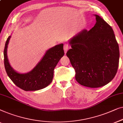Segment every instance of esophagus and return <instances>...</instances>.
Listing matches in <instances>:
<instances>
[{
    "label": "esophagus",
    "instance_id": "34e87169",
    "mask_svg": "<svg viewBox=\"0 0 123 123\" xmlns=\"http://www.w3.org/2000/svg\"><path fill=\"white\" fill-rule=\"evenodd\" d=\"M63 49H64V51H65V53H66V52L67 51V50L69 49L68 45L67 44H64Z\"/></svg>",
    "mask_w": 123,
    "mask_h": 123
}]
</instances>
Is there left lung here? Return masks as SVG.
<instances>
[{
    "label": "left lung",
    "instance_id": "left-lung-1",
    "mask_svg": "<svg viewBox=\"0 0 123 123\" xmlns=\"http://www.w3.org/2000/svg\"><path fill=\"white\" fill-rule=\"evenodd\" d=\"M90 31L84 29L70 41L66 55L81 85L96 88L114 79L119 66V48L114 31L99 15Z\"/></svg>",
    "mask_w": 123,
    "mask_h": 123
}]
</instances>
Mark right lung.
Instances as JSON below:
<instances>
[{
  "label": "right lung",
  "instance_id": "1",
  "mask_svg": "<svg viewBox=\"0 0 123 123\" xmlns=\"http://www.w3.org/2000/svg\"><path fill=\"white\" fill-rule=\"evenodd\" d=\"M11 36L8 37L4 50V66L6 74L15 85L25 91H37L47 87L53 77L55 67L63 56V44L56 45L46 51L42 60L30 72L20 74L10 65L7 56V48Z\"/></svg>",
  "mask_w": 123,
  "mask_h": 123
}]
</instances>
